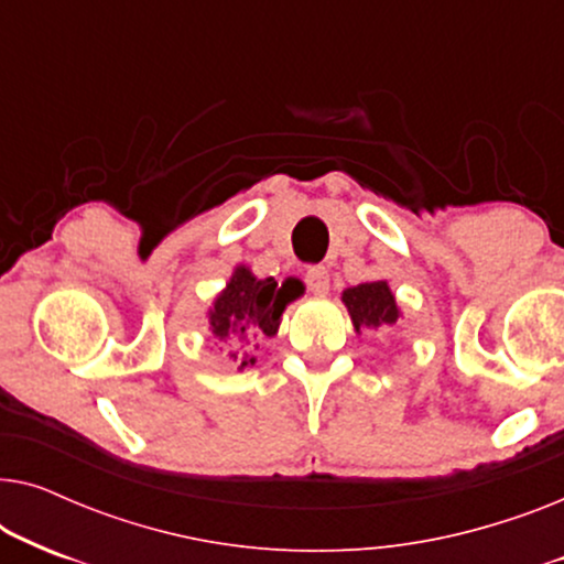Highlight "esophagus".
I'll use <instances>...</instances> for the list:
<instances>
[{"label":"esophagus","mask_w":564,"mask_h":564,"mask_svg":"<svg viewBox=\"0 0 564 564\" xmlns=\"http://www.w3.org/2000/svg\"><path fill=\"white\" fill-rule=\"evenodd\" d=\"M305 282H307V288H311L313 295H318V297H326L328 295L330 274H328L326 267H311V269H307Z\"/></svg>","instance_id":"34e87169"}]
</instances>
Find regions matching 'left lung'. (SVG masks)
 I'll return each instance as SVG.
<instances>
[{
    "instance_id": "1",
    "label": "left lung",
    "mask_w": 564,
    "mask_h": 564,
    "mask_svg": "<svg viewBox=\"0 0 564 564\" xmlns=\"http://www.w3.org/2000/svg\"><path fill=\"white\" fill-rule=\"evenodd\" d=\"M344 305L351 315L354 330H388L400 321V307L384 280L365 282L357 288L344 290Z\"/></svg>"
}]
</instances>
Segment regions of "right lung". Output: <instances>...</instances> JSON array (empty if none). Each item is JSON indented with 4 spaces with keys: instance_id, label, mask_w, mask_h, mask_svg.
Returning a JSON list of instances; mask_svg holds the SVG:
<instances>
[{
    "instance_id": "obj_1",
    "label": "right lung",
    "mask_w": 564,
    "mask_h": 564,
    "mask_svg": "<svg viewBox=\"0 0 564 564\" xmlns=\"http://www.w3.org/2000/svg\"><path fill=\"white\" fill-rule=\"evenodd\" d=\"M292 303L288 290L276 288L272 276L259 280L246 264H238L218 295H215L207 323L210 334L228 346V357L238 369L257 365V357L249 351L259 349L261 336H274L280 330L284 307Z\"/></svg>"
}]
</instances>
